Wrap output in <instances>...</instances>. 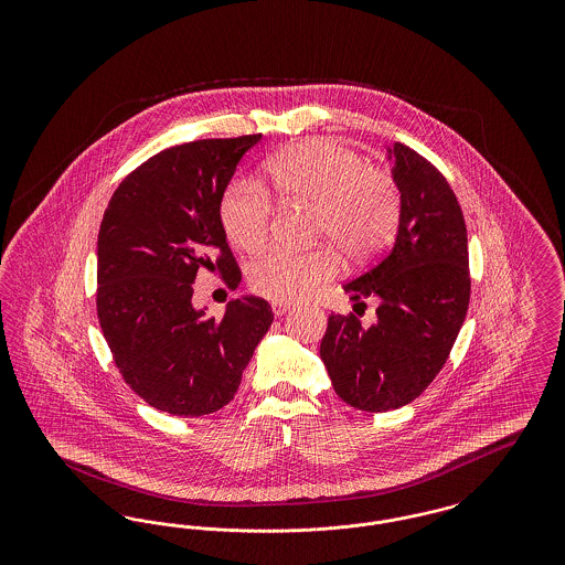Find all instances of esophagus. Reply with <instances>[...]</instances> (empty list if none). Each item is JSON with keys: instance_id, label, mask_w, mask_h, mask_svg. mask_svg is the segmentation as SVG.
Segmentation results:
<instances>
[{"instance_id": "1", "label": "esophagus", "mask_w": 565, "mask_h": 565, "mask_svg": "<svg viewBox=\"0 0 565 565\" xmlns=\"http://www.w3.org/2000/svg\"><path fill=\"white\" fill-rule=\"evenodd\" d=\"M270 309H273V313H275V316H284V313L290 309V305H288V302H277V300H275V302H270Z\"/></svg>"}]
</instances>
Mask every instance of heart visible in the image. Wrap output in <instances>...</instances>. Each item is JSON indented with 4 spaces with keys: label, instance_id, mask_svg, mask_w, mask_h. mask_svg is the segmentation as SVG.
Instances as JSON below:
<instances>
[{
    "label": "heart",
    "instance_id": "obj_1",
    "mask_svg": "<svg viewBox=\"0 0 565 565\" xmlns=\"http://www.w3.org/2000/svg\"><path fill=\"white\" fill-rule=\"evenodd\" d=\"M273 194L284 203L313 207V235L362 260L392 242L401 220V190L390 171L369 167L348 146L316 137L275 154L267 164ZM226 237L245 252L269 242L273 205L254 182H233L220 201ZM339 269L330 247L309 252L270 249L254 260L249 286L270 300L311 295Z\"/></svg>",
    "mask_w": 565,
    "mask_h": 565
}]
</instances>
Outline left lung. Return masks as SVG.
Instances as JSON below:
<instances>
[{
  "label": "left lung",
  "mask_w": 565,
  "mask_h": 565,
  "mask_svg": "<svg viewBox=\"0 0 565 565\" xmlns=\"http://www.w3.org/2000/svg\"><path fill=\"white\" fill-rule=\"evenodd\" d=\"M401 190L394 245L345 284L376 298V322L330 313L320 355L341 401L369 413L413 403L445 366L470 302L468 235L456 192L401 141L390 150ZM353 305V309H355Z\"/></svg>",
  "instance_id": "obj_1"
}]
</instances>
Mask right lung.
Instances as JSON below:
<instances>
[{"instance_id": "1", "label": "right lung", "mask_w": 565, "mask_h": 565, "mask_svg": "<svg viewBox=\"0 0 565 565\" xmlns=\"http://www.w3.org/2000/svg\"><path fill=\"white\" fill-rule=\"evenodd\" d=\"M260 134L167 148L114 190L97 239V318L116 369L143 403L199 417L231 403L273 323L269 302L242 296L215 320L192 307L196 270L235 290L242 269L220 201Z\"/></svg>"}]
</instances>
